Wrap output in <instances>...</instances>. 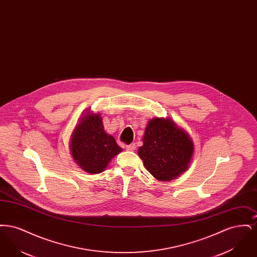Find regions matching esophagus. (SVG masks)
<instances>
[{
  "label": "esophagus",
  "mask_w": 257,
  "mask_h": 257,
  "mask_svg": "<svg viewBox=\"0 0 257 257\" xmlns=\"http://www.w3.org/2000/svg\"><path fill=\"white\" fill-rule=\"evenodd\" d=\"M126 149L129 150V151H133V150L136 149V145L135 144H131L129 146H126Z\"/></svg>",
  "instance_id": "1"
}]
</instances>
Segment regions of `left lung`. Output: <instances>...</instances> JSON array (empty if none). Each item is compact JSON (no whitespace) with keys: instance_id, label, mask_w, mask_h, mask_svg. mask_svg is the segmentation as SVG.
Segmentation results:
<instances>
[{"instance_id":"1","label":"left lung","mask_w":257,"mask_h":257,"mask_svg":"<svg viewBox=\"0 0 257 257\" xmlns=\"http://www.w3.org/2000/svg\"><path fill=\"white\" fill-rule=\"evenodd\" d=\"M143 143L138 154L147 171L160 181H171L189 169L194 143L188 133L170 118L149 120Z\"/></svg>"}]
</instances>
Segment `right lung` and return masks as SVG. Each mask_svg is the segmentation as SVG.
<instances>
[{
	"instance_id": "add662e5",
	"label": "right lung",
	"mask_w": 257,
	"mask_h": 257,
	"mask_svg": "<svg viewBox=\"0 0 257 257\" xmlns=\"http://www.w3.org/2000/svg\"><path fill=\"white\" fill-rule=\"evenodd\" d=\"M121 151L114 138L105 132L100 114L86 111L70 140L75 163L86 172L96 174L104 171L110 160Z\"/></svg>"
}]
</instances>
